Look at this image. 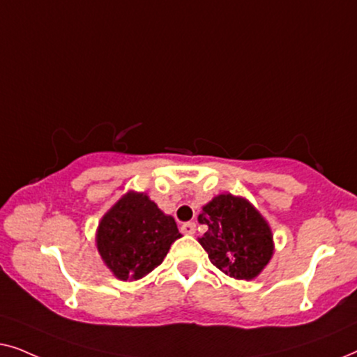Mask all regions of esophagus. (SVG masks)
Returning <instances> with one entry per match:
<instances>
[{"instance_id":"esophagus-1","label":"esophagus","mask_w":357,"mask_h":357,"mask_svg":"<svg viewBox=\"0 0 357 357\" xmlns=\"http://www.w3.org/2000/svg\"><path fill=\"white\" fill-rule=\"evenodd\" d=\"M195 229H197V226H195V222H183L182 227H180V231H182L185 236H193Z\"/></svg>"}]
</instances>
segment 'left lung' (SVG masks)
Listing matches in <instances>:
<instances>
[{
	"label": "left lung",
	"instance_id": "8db88e82",
	"mask_svg": "<svg viewBox=\"0 0 357 357\" xmlns=\"http://www.w3.org/2000/svg\"><path fill=\"white\" fill-rule=\"evenodd\" d=\"M198 222L208 226L198 242L209 261L234 280H255L273 258L270 224L247 198L218 195L204 204Z\"/></svg>",
	"mask_w": 357,
	"mask_h": 357
}]
</instances>
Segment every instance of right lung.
<instances>
[{
	"label": "right lung",
	"mask_w": 357,
	"mask_h": 357,
	"mask_svg": "<svg viewBox=\"0 0 357 357\" xmlns=\"http://www.w3.org/2000/svg\"><path fill=\"white\" fill-rule=\"evenodd\" d=\"M180 237L172 216L144 192L130 190L102 216L96 247L116 280L136 281L159 266Z\"/></svg>",
	"instance_id": "1"
}]
</instances>
